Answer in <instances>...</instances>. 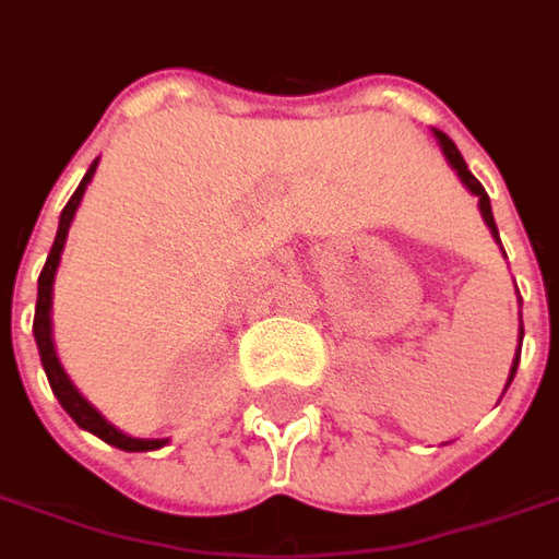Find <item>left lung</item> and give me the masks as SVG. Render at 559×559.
Here are the masks:
<instances>
[{"label": "left lung", "mask_w": 559, "mask_h": 559, "mask_svg": "<svg viewBox=\"0 0 559 559\" xmlns=\"http://www.w3.org/2000/svg\"><path fill=\"white\" fill-rule=\"evenodd\" d=\"M437 140H440V146H443L449 164H452V167H455V170H457V176H461V182L467 185L469 191L479 197L481 218H485V224L491 227L493 239L500 242V236H497V224H493V215H491V200H488V194H485V188H481V182H479V179H476V176H473V173L467 170V164H464V158H461V152H457V146H455V143H452V140L445 138L443 131H437ZM521 338H524V323H521ZM518 356H521V347H518ZM518 356H515V365H512V374H509V383H512V377H515V371H518ZM509 383H506V386H509Z\"/></svg>", "instance_id": "obj_1"}]
</instances>
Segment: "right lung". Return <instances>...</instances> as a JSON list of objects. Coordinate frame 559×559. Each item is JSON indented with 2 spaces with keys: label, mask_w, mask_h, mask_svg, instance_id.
Masks as SVG:
<instances>
[{
  "label": "right lung",
  "mask_w": 559,
  "mask_h": 559,
  "mask_svg": "<svg viewBox=\"0 0 559 559\" xmlns=\"http://www.w3.org/2000/svg\"><path fill=\"white\" fill-rule=\"evenodd\" d=\"M95 167H98V160H92V167L86 170V176H83V182L78 185V191L71 194V200H68L66 209H62L53 248H50L47 263H44L41 275H38V305H35V323H32V332H35V341H38V353H41V365L44 371H47V380H50V389H53V395L59 399V404L66 407L68 416L78 421L80 428H86V431H92L95 437H102L104 443L116 445V449H126V452H146V449H160L167 440H134V437H126L122 431H116L114 425L104 419L102 413L95 411L90 401L80 395L78 389L71 386V380H68L66 371H62V365L56 359L53 335H50V293H53L56 266H59V254H62V248H66V236L68 227H71V218H74V212H78L80 197L86 191V185H90Z\"/></svg>",
  "instance_id": "1"
}]
</instances>
